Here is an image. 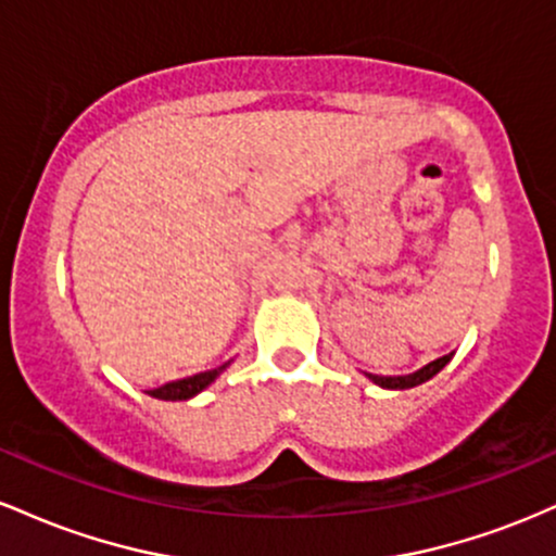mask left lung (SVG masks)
Returning a JSON list of instances; mask_svg holds the SVG:
<instances>
[{"mask_svg":"<svg viewBox=\"0 0 556 556\" xmlns=\"http://www.w3.org/2000/svg\"><path fill=\"white\" fill-rule=\"evenodd\" d=\"M452 355H455V353L442 355V358H437V361L426 363L424 368H418V371L405 374V376H376V374H366V376H368V379L374 381L376 387H381V389H413V387L424 384V381L433 379V376H437L439 371H442V368L446 366V363L452 361Z\"/></svg>","mask_w":556,"mask_h":556,"instance_id":"left-lung-1","label":"left lung"}]
</instances>
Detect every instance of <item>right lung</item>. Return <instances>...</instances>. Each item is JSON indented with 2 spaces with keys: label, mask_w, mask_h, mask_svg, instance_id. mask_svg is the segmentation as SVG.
I'll use <instances>...</instances> for the list:
<instances>
[{
  "label": "right lung",
  "mask_w": 556,
  "mask_h": 556,
  "mask_svg": "<svg viewBox=\"0 0 556 556\" xmlns=\"http://www.w3.org/2000/svg\"><path fill=\"white\" fill-rule=\"evenodd\" d=\"M229 363L219 368H212V371H203V374H195V376H188V379H180V381H169V384L159 387V389H151V397L156 400H167V402H180V400H190L195 397V394H201L203 389L208 384H214L216 379H219V374L225 371Z\"/></svg>",
  "instance_id": "add662e5"
}]
</instances>
